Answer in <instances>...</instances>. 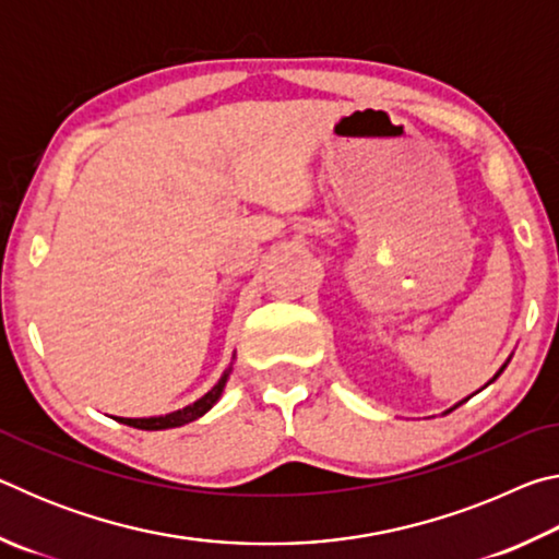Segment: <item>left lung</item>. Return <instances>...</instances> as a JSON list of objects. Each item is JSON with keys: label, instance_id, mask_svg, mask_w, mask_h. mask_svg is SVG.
I'll list each match as a JSON object with an SVG mask.
<instances>
[{"label": "left lung", "instance_id": "obj_1", "mask_svg": "<svg viewBox=\"0 0 559 559\" xmlns=\"http://www.w3.org/2000/svg\"><path fill=\"white\" fill-rule=\"evenodd\" d=\"M500 372H503V370H500ZM500 372H498V374H500ZM498 374H496V377H498ZM496 377H493V380H496Z\"/></svg>", "mask_w": 559, "mask_h": 559}]
</instances>
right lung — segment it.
Masks as SVG:
<instances>
[{
	"label": "right lung",
	"instance_id": "right-lung-1",
	"mask_svg": "<svg viewBox=\"0 0 559 559\" xmlns=\"http://www.w3.org/2000/svg\"><path fill=\"white\" fill-rule=\"evenodd\" d=\"M226 377L229 372H224V377L219 382H216L210 392H206L202 400H197L194 404L185 406V409L173 412V414H165V416H150V419H122V416H116L120 424H128L132 429H145V431H159V429H173V427H182V424H189L194 419H200L202 414H206L219 400L222 392H224V384H226Z\"/></svg>",
	"mask_w": 559,
	"mask_h": 559
}]
</instances>
